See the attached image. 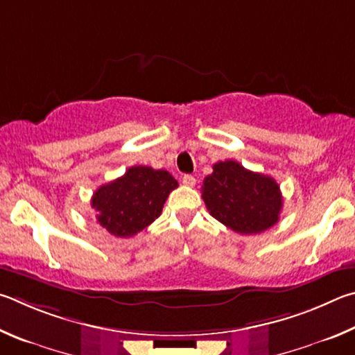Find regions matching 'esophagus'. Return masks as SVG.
Masks as SVG:
<instances>
[{
  "label": "esophagus",
  "instance_id": "obj_1",
  "mask_svg": "<svg viewBox=\"0 0 355 355\" xmlns=\"http://www.w3.org/2000/svg\"><path fill=\"white\" fill-rule=\"evenodd\" d=\"M182 182H184V185H187V187H193V185L196 184V179L191 176V174H184Z\"/></svg>",
  "mask_w": 355,
  "mask_h": 355
}]
</instances>
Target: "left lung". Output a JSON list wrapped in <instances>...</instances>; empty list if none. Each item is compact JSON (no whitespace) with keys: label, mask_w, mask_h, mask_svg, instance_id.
<instances>
[{"label":"left lung","mask_w":355,"mask_h":355,"mask_svg":"<svg viewBox=\"0 0 355 355\" xmlns=\"http://www.w3.org/2000/svg\"><path fill=\"white\" fill-rule=\"evenodd\" d=\"M201 190L210 215L234 232L260 234L279 221L284 202L277 182L239 162H216Z\"/></svg>","instance_id":"8db88e82"}]
</instances>
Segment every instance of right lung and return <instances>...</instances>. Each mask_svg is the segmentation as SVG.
I'll return each mask as SVG.
<instances>
[{
	"label": "right lung",
	"instance_id": "1",
	"mask_svg": "<svg viewBox=\"0 0 355 355\" xmlns=\"http://www.w3.org/2000/svg\"><path fill=\"white\" fill-rule=\"evenodd\" d=\"M178 181L166 170L130 166L121 178L99 187L92 196L99 226L120 239H129L159 218Z\"/></svg>",
	"mask_w": 355,
	"mask_h": 355
}]
</instances>
